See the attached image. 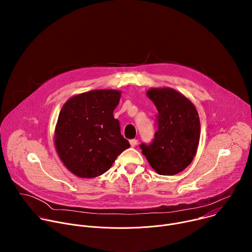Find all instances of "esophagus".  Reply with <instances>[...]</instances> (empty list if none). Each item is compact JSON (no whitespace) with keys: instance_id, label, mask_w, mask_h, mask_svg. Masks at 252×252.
Returning <instances> with one entry per match:
<instances>
[{"instance_id":"obj_1","label":"esophagus","mask_w":252,"mask_h":252,"mask_svg":"<svg viewBox=\"0 0 252 252\" xmlns=\"http://www.w3.org/2000/svg\"><path fill=\"white\" fill-rule=\"evenodd\" d=\"M129 143H130L131 148H134V147L137 145V139H130V140H129Z\"/></svg>"}]
</instances>
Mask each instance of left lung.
Listing matches in <instances>:
<instances>
[{"label": "left lung", "mask_w": 252, "mask_h": 252, "mask_svg": "<svg viewBox=\"0 0 252 252\" xmlns=\"http://www.w3.org/2000/svg\"><path fill=\"white\" fill-rule=\"evenodd\" d=\"M158 109V130L151 145L139 148L151 166L160 175H173L186 169L196 155L200 123L193 103L170 88L148 91Z\"/></svg>", "instance_id": "8db88e82"}]
</instances>
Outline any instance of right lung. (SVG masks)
Here are the masks:
<instances>
[{
	"instance_id": "1",
	"label": "right lung",
	"mask_w": 252,
	"mask_h": 252,
	"mask_svg": "<svg viewBox=\"0 0 252 252\" xmlns=\"http://www.w3.org/2000/svg\"><path fill=\"white\" fill-rule=\"evenodd\" d=\"M120 98V91L94 90L70 97L63 105L55 146L64 166L77 176L101 175L130 147L114 118Z\"/></svg>"
}]
</instances>
